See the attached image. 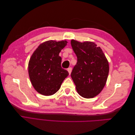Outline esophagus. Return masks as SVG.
I'll list each match as a JSON object with an SVG mask.
<instances>
[{
	"label": "esophagus",
	"mask_w": 135,
	"mask_h": 135,
	"mask_svg": "<svg viewBox=\"0 0 135 135\" xmlns=\"http://www.w3.org/2000/svg\"><path fill=\"white\" fill-rule=\"evenodd\" d=\"M71 70H72V68H69L68 69V72H69V75H70L71 73Z\"/></svg>",
	"instance_id": "esophagus-1"
}]
</instances>
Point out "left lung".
I'll use <instances>...</instances> for the list:
<instances>
[{
  "mask_svg": "<svg viewBox=\"0 0 135 135\" xmlns=\"http://www.w3.org/2000/svg\"><path fill=\"white\" fill-rule=\"evenodd\" d=\"M71 45L77 57L76 64L71 73L76 91L84 98H93L99 95L107 83L108 61L95 43L72 39Z\"/></svg>",
  "mask_w": 135,
  "mask_h": 135,
  "instance_id": "1",
  "label": "left lung"
}]
</instances>
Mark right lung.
<instances>
[{
	"instance_id": "1",
	"label": "right lung",
	"mask_w": 135,
	"mask_h": 135,
	"mask_svg": "<svg viewBox=\"0 0 135 135\" xmlns=\"http://www.w3.org/2000/svg\"><path fill=\"white\" fill-rule=\"evenodd\" d=\"M66 40H48L40 44L31 55L28 71L32 86L44 96L57 92L64 80L69 75L61 68L60 52L66 46Z\"/></svg>"
}]
</instances>
